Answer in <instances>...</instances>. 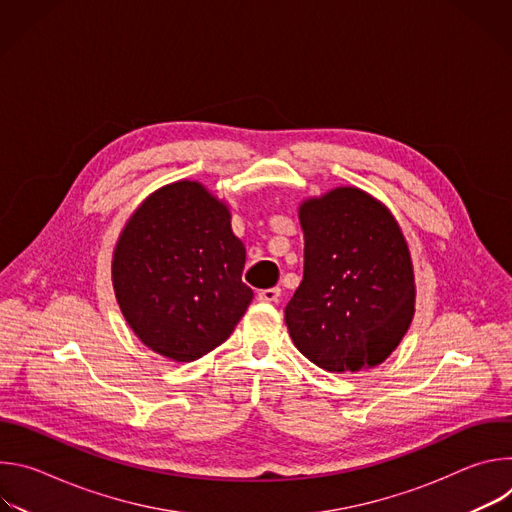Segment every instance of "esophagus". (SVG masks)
Instances as JSON below:
<instances>
[{"label": "esophagus", "mask_w": 512, "mask_h": 512, "mask_svg": "<svg viewBox=\"0 0 512 512\" xmlns=\"http://www.w3.org/2000/svg\"><path fill=\"white\" fill-rule=\"evenodd\" d=\"M279 294H281V289H279V287H269V289H261L259 294H257V298H259V302L273 304V302H277V300H279Z\"/></svg>", "instance_id": "1"}]
</instances>
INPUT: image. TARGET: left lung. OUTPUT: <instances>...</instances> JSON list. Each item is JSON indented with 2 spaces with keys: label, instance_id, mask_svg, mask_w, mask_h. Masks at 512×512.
Listing matches in <instances>:
<instances>
[{
  "label": "left lung",
  "instance_id": "1",
  "mask_svg": "<svg viewBox=\"0 0 512 512\" xmlns=\"http://www.w3.org/2000/svg\"><path fill=\"white\" fill-rule=\"evenodd\" d=\"M304 279L285 306L296 348L330 373L385 362L415 314V273L391 210L356 186L302 200Z\"/></svg>",
  "mask_w": 512,
  "mask_h": 512
}]
</instances>
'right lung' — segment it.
<instances>
[{
    "mask_svg": "<svg viewBox=\"0 0 512 512\" xmlns=\"http://www.w3.org/2000/svg\"><path fill=\"white\" fill-rule=\"evenodd\" d=\"M245 257L225 200L196 180L166 184L133 210L115 243L119 310L156 354L198 360L233 334L253 300L241 279Z\"/></svg>",
    "mask_w": 512,
    "mask_h": 512,
    "instance_id": "obj_1",
    "label": "right lung"
}]
</instances>
